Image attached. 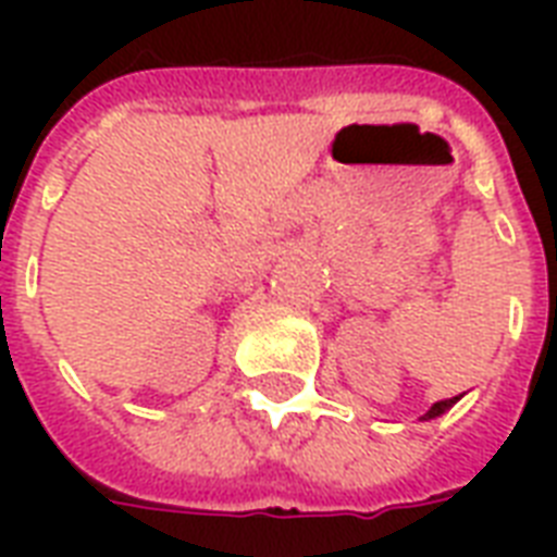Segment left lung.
<instances>
[{
    "instance_id": "left-lung-1",
    "label": "left lung",
    "mask_w": 557,
    "mask_h": 557,
    "mask_svg": "<svg viewBox=\"0 0 557 557\" xmlns=\"http://www.w3.org/2000/svg\"><path fill=\"white\" fill-rule=\"evenodd\" d=\"M457 401H459V396L442 398V401H436V405H433L431 410H428V413L422 416V422H428V419H436V416H442V413H445V410H450V407L457 405Z\"/></svg>"
}]
</instances>
